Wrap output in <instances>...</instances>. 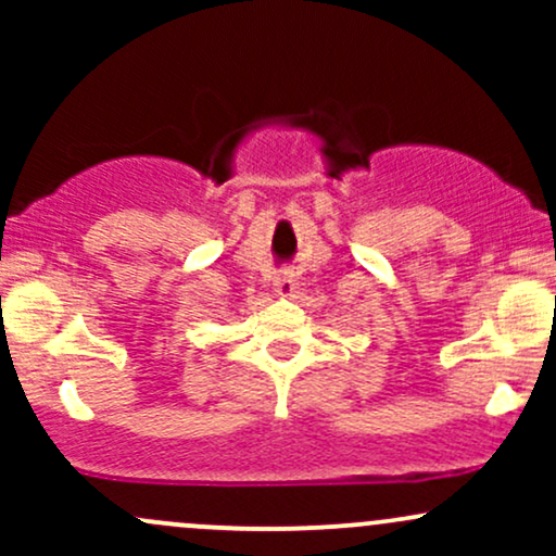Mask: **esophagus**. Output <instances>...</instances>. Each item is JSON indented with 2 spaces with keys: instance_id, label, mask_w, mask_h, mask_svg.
Instances as JSON below:
<instances>
[{
  "instance_id": "obj_1",
  "label": "esophagus",
  "mask_w": 556,
  "mask_h": 556,
  "mask_svg": "<svg viewBox=\"0 0 556 556\" xmlns=\"http://www.w3.org/2000/svg\"><path fill=\"white\" fill-rule=\"evenodd\" d=\"M274 290H277L279 295H290V292L295 290V274L279 271L277 277H274Z\"/></svg>"
}]
</instances>
